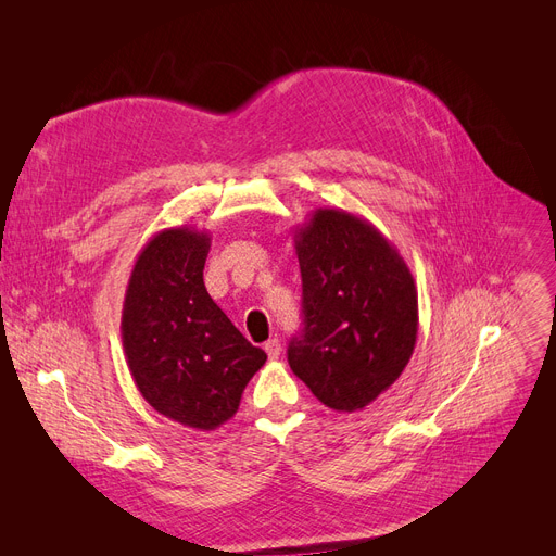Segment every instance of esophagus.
<instances>
[{
	"instance_id": "obj_1",
	"label": "esophagus",
	"mask_w": 556,
	"mask_h": 556,
	"mask_svg": "<svg viewBox=\"0 0 556 556\" xmlns=\"http://www.w3.org/2000/svg\"><path fill=\"white\" fill-rule=\"evenodd\" d=\"M263 349H266V354H268V358H270V361L279 358V354H281V344H279V340H277V338L268 340L266 344H263Z\"/></svg>"
}]
</instances>
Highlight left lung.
<instances>
[{"label":"left lung","mask_w":556,"mask_h":556,"mask_svg":"<svg viewBox=\"0 0 556 556\" xmlns=\"http://www.w3.org/2000/svg\"><path fill=\"white\" fill-rule=\"evenodd\" d=\"M295 250L304 329L288 344V365L331 410H363L413 358V273L381 231L344 210H315L295 229Z\"/></svg>","instance_id":"obj_1"}]
</instances>
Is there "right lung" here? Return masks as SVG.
<instances>
[{
  "label": "right lung",
  "mask_w": 556,
  "mask_h": 556,
  "mask_svg": "<svg viewBox=\"0 0 556 556\" xmlns=\"http://www.w3.org/2000/svg\"><path fill=\"white\" fill-rule=\"evenodd\" d=\"M210 245V233L193 227L157 231L137 254L122 311L137 390L160 415L195 430H216L237 415L245 386L268 358L204 288Z\"/></svg>",
  "instance_id": "right-lung-1"
}]
</instances>
